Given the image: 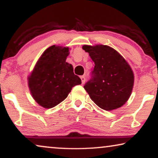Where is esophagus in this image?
Returning <instances> with one entry per match:
<instances>
[{
  "label": "esophagus",
  "instance_id": "1",
  "mask_svg": "<svg viewBox=\"0 0 158 158\" xmlns=\"http://www.w3.org/2000/svg\"><path fill=\"white\" fill-rule=\"evenodd\" d=\"M81 81H82V83H85V76H83H83H81Z\"/></svg>",
  "mask_w": 158,
  "mask_h": 158
}]
</instances>
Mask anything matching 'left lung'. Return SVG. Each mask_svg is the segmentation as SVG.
Listing matches in <instances>:
<instances>
[{
    "label": "left lung",
    "mask_w": 158,
    "mask_h": 158,
    "mask_svg": "<svg viewBox=\"0 0 158 158\" xmlns=\"http://www.w3.org/2000/svg\"><path fill=\"white\" fill-rule=\"evenodd\" d=\"M83 49L95 64L91 77L84 85L90 98L106 111L121 107L133 88L134 74L129 64L118 52L106 45H84Z\"/></svg>",
    "instance_id": "obj_1"
}]
</instances>
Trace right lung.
Instances as JSON below:
<instances>
[{
  "label": "right lung",
  "mask_w": 158,
  "mask_h": 158,
  "mask_svg": "<svg viewBox=\"0 0 158 158\" xmlns=\"http://www.w3.org/2000/svg\"><path fill=\"white\" fill-rule=\"evenodd\" d=\"M68 47H49L36 62L29 77V87L36 102L51 109L67 98L73 87L81 84L73 73L72 64L66 62Z\"/></svg>",
  "instance_id": "1"
}]
</instances>
